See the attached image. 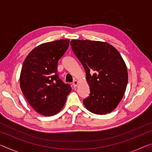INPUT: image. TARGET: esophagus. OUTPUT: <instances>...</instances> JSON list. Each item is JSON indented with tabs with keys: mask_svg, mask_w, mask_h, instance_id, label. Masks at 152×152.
<instances>
[{
	"mask_svg": "<svg viewBox=\"0 0 152 152\" xmlns=\"http://www.w3.org/2000/svg\"><path fill=\"white\" fill-rule=\"evenodd\" d=\"M78 80H74V82H73V86H74V87H76L77 86H78Z\"/></svg>",
	"mask_w": 152,
	"mask_h": 152,
	"instance_id": "34e87169",
	"label": "esophagus"
}]
</instances>
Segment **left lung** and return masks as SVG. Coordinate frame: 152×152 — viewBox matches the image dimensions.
I'll use <instances>...</instances> for the list:
<instances>
[{"mask_svg":"<svg viewBox=\"0 0 152 152\" xmlns=\"http://www.w3.org/2000/svg\"><path fill=\"white\" fill-rule=\"evenodd\" d=\"M72 49L86 72L91 93L84 105L96 115L111 113L123 99L128 82L127 66L116 48L99 41L72 39Z\"/></svg>","mask_w":152,"mask_h":152,"instance_id":"8db88e82","label":"left lung"}]
</instances>
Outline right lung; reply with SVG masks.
Here are the masks:
<instances>
[{"label":"right lung","mask_w":152,"mask_h":152,"mask_svg":"<svg viewBox=\"0 0 152 152\" xmlns=\"http://www.w3.org/2000/svg\"><path fill=\"white\" fill-rule=\"evenodd\" d=\"M68 39L56 40L37 46L25 58L20 74V87L36 112L53 116L63 109L70 84H64L57 74L58 61L69 47Z\"/></svg>","instance_id":"obj_1"}]
</instances>
